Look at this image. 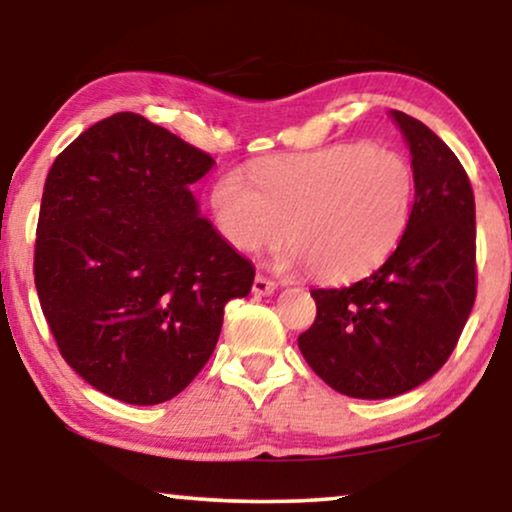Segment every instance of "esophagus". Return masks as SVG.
<instances>
[{
    "mask_svg": "<svg viewBox=\"0 0 512 512\" xmlns=\"http://www.w3.org/2000/svg\"><path fill=\"white\" fill-rule=\"evenodd\" d=\"M251 289H254L256 296H270V293H275L277 282H275V279L265 277V275H261V272H258L256 279H254V286H251Z\"/></svg>",
    "mask_w": 512,
    "mask_h": 512,
    "instance_id": "34e87169",
    "label": "esophagus"
}]
</instances>
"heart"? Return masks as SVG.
Masks as SVG:
<instances>
[{"mask_svg": "<svg viewBox=\"0 0 512 512\" xmlns=\"http://www.w3.org/2000/svg\"><path fill=\"white\" fill-rule=\"evenodd\" d=\"M247 179L230 170L209 195L216 228L235 249H275L321 282H352L401 242L415 200V174L401 153L363 142L265 158Z\"/></svg>", "mask_w": 512, "mask_h": 512, "instance_id": "b5f03b06", "label": "heart"}]
</instances>
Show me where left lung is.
<instances>
[{"label":"left lung","instance_id":"obj_1","mask_svg":"<svg viewBox=\"0 0 512 512\" xmlns=\"http://www.w3.org/2000/svg\"><path fill=\"white\" fill-rule=\"evenodd\" d=\"M412 153L415 202L373 275L312 289L317 319L298 347L340 394L391 398L419 387L457 347L478 289L475 198L464 165L422 121L391 111Z\"/></svg>","mask_w":512,"mask_h":512}]
</instances>
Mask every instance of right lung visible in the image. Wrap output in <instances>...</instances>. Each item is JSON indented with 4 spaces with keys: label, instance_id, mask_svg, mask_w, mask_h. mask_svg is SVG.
<instances>
[{
    "label": "right lung",
    "instance_id": "obj_1",
    "mask_svg": "<svg viewBox=\"0 0 512 512\" xmlns=\"http://www.w3.org/2000/svg\"><path fill=\"white\" fill-rule=\"evenodd\" d=\"M214 158L144 116L90 125L41 195L34 284L58 349L88 384L132 405L184 391L212 356L254 265L198 214Z\"/></svg>",
    "mask_w": 512,
    "mask_h": 512
}]
</instances>
